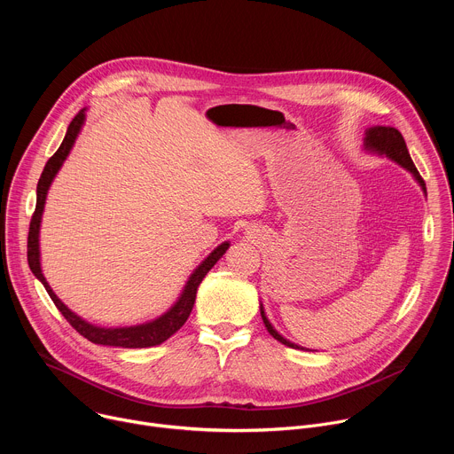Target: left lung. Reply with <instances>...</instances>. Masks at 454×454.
Segmentation results:
<instances>
[{
  "mask_svg": "<svg viewBox=\"0 0 454 454\" xmlns=\"http://www.w3.org/2000/svg\"><path fill=\"white\" fill-rule=\"evenodd\" d=\"M364 149L366 151H372V153H377V154H384L390 160H394L395 163H399L401 167H404L406 170H410L413 174V177L419 181V184L422 186V190L426 192V183L424 179L420 177L410 153H408V147H406V142L403 138V135L397 131L395 127H382V125H375V127H370L366 129L364 133ZM261 314H262V319H264V325L268 329V333L277 340L280 341L282 345H287L291 348H300L298 345L287 341L286 338H282L275 327L270 323V319L266 317L264 314V307L261 305ZM303 350V348H301Z\"/></svg>",
  "mask_w": 454,
  "mask_h": 454,
  "instance_id": "1",
  "label": "left lung"
}]
</instances>
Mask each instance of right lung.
I'll list each match as a JSON object with an SVG mask.
<instances>
[{
    "instance_id": "add662e5",
    "label": "right lung",
    "mask_w": 454,
    "mask_h": 454,
    "mask_svg": "<svg viewBox=\"0 0 454 454\" xmlns=\"http://www.w3.org/2000/svg\"><path fill=\"white\" fill-rule=\"evenodd\" d=\"M86 109H81L75 118L70 121L67 137H64L60 147L57 149V153L46 161L44 170L39 177L37 183V201H35V212L32 215L30 221V230H28V266L32 270V273L41 280V284L44 286L46 293L50 294L51 301L55 303V307L60 310V314L68 319L70 325L86 340H90L91 343L97 345H109V347H121V348H147V347H156L161 345L163 341H167L172 334H176L183 325L184 321L188 319L193 301H196V294H198V287L203 282L205 275L215 266V262L219 258L226 253L228 249V242H223L221 246H217L205 261L201 262V266H198V270L193 271L179 296V300L160 317L149 321V323H142V325H135V327H118V329H104V327H97L88 323L86 319H82L81 316H77L75 312H72L67 305H64L57 294L51 291V287L48 286L43 271H41V262H39V226H41V217H43V210H44V201H46V193L48 188L55 177V174L59 172L60 165L67 160V156L70 154L75 138L81 133V127L84 123L86 118Z\"/></svg>"
}]
</instances>
